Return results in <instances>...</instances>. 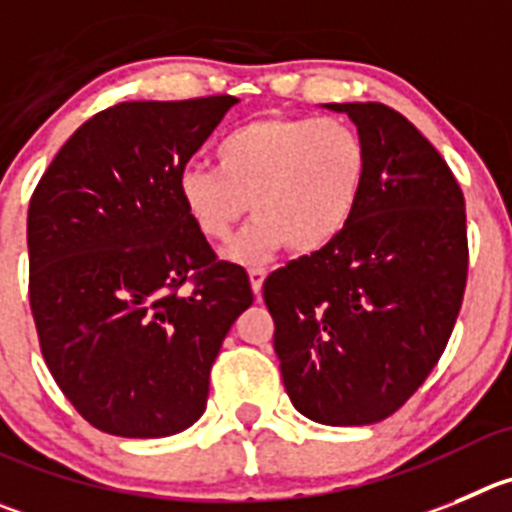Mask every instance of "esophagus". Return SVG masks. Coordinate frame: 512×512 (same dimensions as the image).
<instances>
[{
  "instance_id": "1",
  "label": "esophagus",
  "mask_w": 512,
  "mask_h": 512,
  "mask_svg": "<svg viewBox=\"0 0 512 512\" xmlns=\"http://www.w3.org/2000/svg\"><path fill=\"white\" fill-rule=\"evenodd\" d=\"M265 278H267V270H265V267H250V285H252V293L260 295L262 283H265Z\"/></svg>"
}]
</instances>
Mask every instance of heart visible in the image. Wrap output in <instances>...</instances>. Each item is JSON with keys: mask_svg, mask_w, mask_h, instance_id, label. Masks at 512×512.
Instances as JSON below:
<instances>
[{"mask_svg": "<svg viewBox=\"0 0 512 512\" xmlns=\"http://www.w3.org/2000/svg\"><path fill=\"white\" fill-rule=\"evenodd\" d=\"M217 169H181L179 197L204 240H232L247 212L257 219L232 257L260 262L288 247L318 252L336 242L356 214L369 179L361 133L338 118L262 116L217 143Z\"/></svg>", "mask_w": 512, "mask_h": 512, "instance_id": "1", "label": "heart"}]
</instances>
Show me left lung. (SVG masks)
<instances>
[{"mask_svg":"<svg viewBox=\"0 0 512 512\" xmlns=\"http://www.w3.org/2000/svg\"><path fill=\"white\" fill-rule=\"evenodd\" d=\"M348 113L369 154L364 197L328 247L267 275L262 298L293 407L361 427L391 417L447 348L467 285L465 197L437 148L384 103Z\"/></svg>","mask_w":512,"mask_h":512,"instance_id":"left-lung-1","label":"left lung"}]
</instances>
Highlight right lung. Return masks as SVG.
<instances>
[{"label": "right lung", "mask_w": 512, "mask_h": 512, "mask_svg": "<svg viewBox=\"0 0 512 512\" xmlns=\"http://www.w3.org/2000/svg\"><path fill=\"white\" fill-rule=\"evenodd\" d=\"M234 103L111 105L68 138L32 194L40 351L100 432L154 439L197 422L224 336L252 305L245 267L217 260L176 186Z\"/></svg>", "instance_id": "1"}]
</instances>
